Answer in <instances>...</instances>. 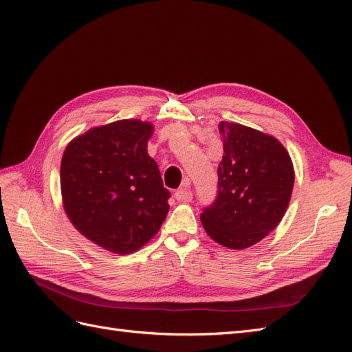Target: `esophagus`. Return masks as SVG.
<instances>
[{
    "instance_id": "esophagus-1",
    "label": "esophagus",
    "mask_w": 352,
    "mask_h": 352,
    "mask_svg": "<svg viewBox=\"0 0 352 352\" xmlns=\"http://www.w3.org/2000/svg\"><path fill=\"white\" fill-rule=\"evenodd\" d=\"M175 198L180 202H189L190 199H192V190H190V188L188 185H184L182 188L176 190Z\"/></svg>"
}]
</instances>
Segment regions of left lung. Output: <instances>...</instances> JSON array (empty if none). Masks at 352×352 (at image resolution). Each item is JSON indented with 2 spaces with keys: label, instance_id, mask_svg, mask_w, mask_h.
<instances>
[{
  "label": "left lung",
  "instance_id": "left-lung-1",
  "mask_svg": "<svg viewBox=\"0 0 352 352\" xmlns=\"http://www.w3.org/2000/svg\"><path fill=\"white\" fill-rule=\"evenodd\" d=\"M223 160L219 195L204 210L207 235L223 247L245 250L278 228L289 206L295 170L274 136L235 122H220Z\"/></svg>",
  "mask_w": 352,
  "mask_h": 352
}]
</instances>
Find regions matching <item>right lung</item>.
Returning <instances> with one entry per match:
<instances>
[{
    "instance_id": "1",
    "label": "right lung",
    "mask_w": 352,
    "mask_h": 352,
    "mask_svg": "<svg viewBox=\"0 0 352 352\" xmlns=\"http://www.w3.org/2000/svg\"><path fill=\"white\" fill-rule=\"evenodd\" d=\"M153 133L151 122L117 120L73 138L63 154V207L74 229L105 251H138L167 217L170 192L146 150Z\"/></svg>"
}]
</instances>
